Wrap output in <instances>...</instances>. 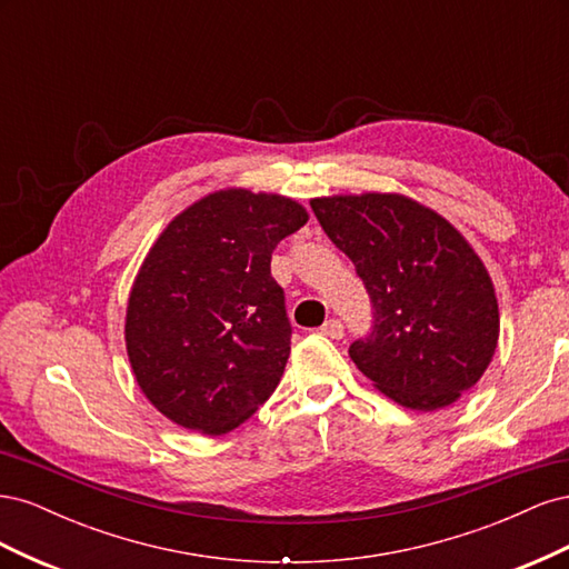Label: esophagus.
I'll return each instance as SVG.
<instances>
[{"instance_id":"34e87169","label":"esophagus","mask_w":569,"mask_h":569,"mask_svg":"<svg viewBox=\"0 0 569 569\" xmlns=\"http://www.w3.org/2000/svg\"><path fill=\"white\" fill-rule=\"evenodd\" d=\"M320 332H322L325 337H330V339H341V337H343V325H341L339 320H327V322L320 327Z\"/></svg>"}]
</instances>
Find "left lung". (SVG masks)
Wrapping results in <instances>:
<instances>
[{
    "instance_id": "obj_1",
    "label": "left lung",
    "mask_w": 569,
    "mask_h": 569,
    "mask_svg": "<svg viewBox=\"0 0 569 569\" xmlns=\"http://www.w3.org/2000/svg\"><path fill=\"white\" fill-rule=\"evenodd\" d=\"M372 301V332L349 356L410 410L456 403L489 368L501 320L489 270L449 220L403 194L311 199Z\"/></svg>"
}]
</instances>
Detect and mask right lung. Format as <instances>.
<instances>
[{"mask_svg": "<svg viewBox=\"0 0 569 569\" xmlns=\"http://www.w3.org/2000/svg\"><path fill=\"white\" fill-rule=\"evenodd\" d=\"M306 220L295 199L232 187L187 206L153 242L130 289L126 347L168 420L228 435L280 385L291 325L270 258Z\"/></svg>", "mask_w": 569, "mask_h": 569, "instance_id": "add662e5", "label": "right lung"}]
</instances>
